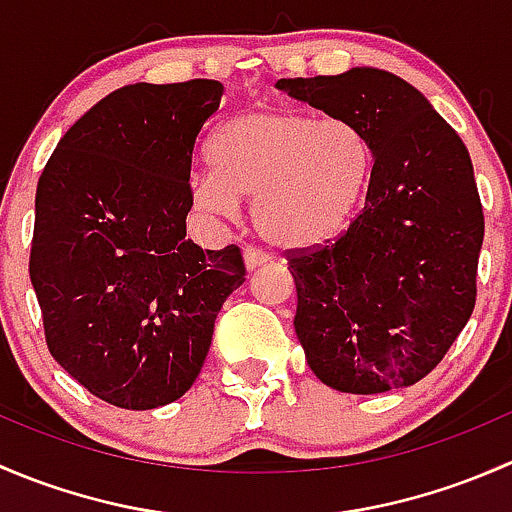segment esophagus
Here are the masks:
<instances>
[{"label":"esophagus","instance_id":"esophagus-1","mask_svg":"<svg viewBox=\"0 0 512 512\" xmlns=\"http://www.w3.org/2000/svg\"><path fill=\"white\" fill-rule=\"evenodd\" d=\"M270 262V255L265 250H257V247H247L245 250V265L247 270H257L260 265Z\"/></svg>","mask_w":512,"mask_h":512}]
</instances>
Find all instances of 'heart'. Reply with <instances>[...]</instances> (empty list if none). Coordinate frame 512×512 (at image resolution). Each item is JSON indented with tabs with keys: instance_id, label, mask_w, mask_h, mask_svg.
<instances>
[{
	"instance_id": "obj_1",
	"label": "heart",
	"mask_w": 512,
	"mask_h": 512,
	"mask_svg": "<svg viewBox=\"0 0 512 512\" xmlns=\"http://www.w3.org/2000/svg\"><path fill=\"white\" fill-rule=\"evenodd\" d=\"M213 173L193 180L198 208L232 218L255 200L252 218L265 240L312 247L352 220L371 178L364 133L347 118L299 111H255L230 118L210 138Z\"/></svg>"
}]
</instances>
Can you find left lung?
<instances>
[{
	"label": "left lung",
	"mask_w": 512,
	"mask_h": 512,
	"mask_svg": "<svg viewBox=\"0 0 512 512\" xmlns=\"http://www.w3.org/2000/svg\"><path fill=\"white\" fill-rule=\"evenodd\" d=\"M277 86L352 121L374 153L364 208L347 230L287 250L309 366L347 394L416 384L476 307L485 223L468 148L421 91L389 71L359 66Z\"/></svg>",
	"instance_id": "obj_1"
}]
</instances>
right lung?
<instances>
[{
  "instance_id": "right-lung-1",
  "label": "right lung",
  "mask_w": 512,
  "mask_h": 512,
  "mask_svg": "<svg viewBox=\"0 0 512 512\" xmlns=\"http://www.w3.org/2000/svg\"><path fill=\"white\" fill-rule=\"evenodd\" d=\"M223 84H131L66 131L36 188L29 275L46 347L118 409L180 399L223 302L245 282L237 245L185 237L195 148Z\"/></svg>"
}]
</instances>
